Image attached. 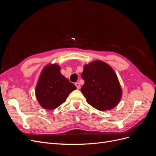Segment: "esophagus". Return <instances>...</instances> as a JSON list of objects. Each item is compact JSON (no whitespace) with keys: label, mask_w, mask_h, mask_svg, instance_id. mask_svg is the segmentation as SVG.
Here are the masks:
<instances>
[{"label":"esophagus","mask_w":156,"mask_h":156,"mask_svg":"<svg viewBox=\"0 0 156 156\" xmlns=\"http://www.w3.org/2000/svg\"><path fill=\"white\" fill-rule=\"evenodd\" d=\"M75 85L76 86V87H77V89H79L80 88H81V86H80V84H79V83H75Z\"/></svg>","instance_id":"esophagus-1"}]
</instances>
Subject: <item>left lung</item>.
<instances>
[{
	"instance_id": "obj_1",
	"label": "left lung",
	"mask_w": 156,
	"mask_h": 156,
	"mask_svg": "<svg viewBox=\"0 0 156 156\" xmlns=\"http://www.w3.org/2000/svg\"><path fill=\"white\" fill-rule=\"evenodd\" d=\"M84 81L81 91L88 104L99 111L114 108L122 97V89L115 71L101 60L85 65L81 74Z\"/></svg>"
}]
</instances>
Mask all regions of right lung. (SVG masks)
Here are the masks:
<instances>
[{
  "label": "right lung",
  "instance_id": "right-lung-1",
  "mask_svg": "<svg viewBox=\"0 0 156 156\" xmlns=\"http://www.w3.org/2000/svg\"><path fill=\"white\" fill-rule=\"evenodd\" d=\"M76 89L72 83L60 73L57 64L44 68L36 87V96L42 107L52 110L62 105L69 94Z\"/></svg>",
  "mask_w": 156,
  "mask_h": 156
}]
</instances>
